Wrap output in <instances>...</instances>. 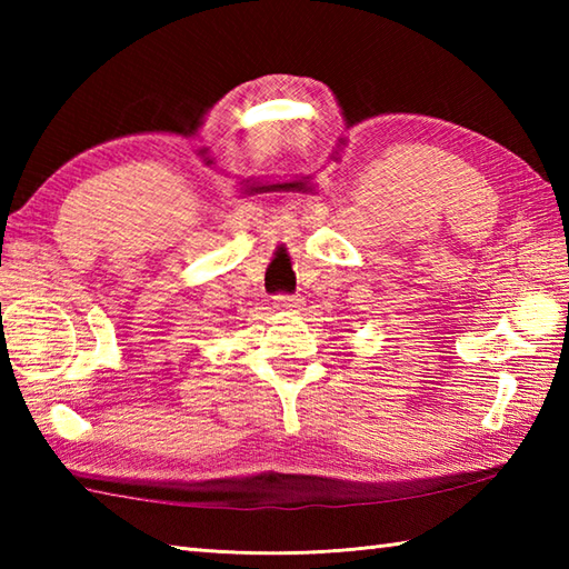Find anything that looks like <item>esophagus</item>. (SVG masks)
I'll use <instances>...</instances> for the list:
<instances>
[{
    "instance_id": "obj_1",
    "label": "esophagus",
    "mask_w": 569,
    "mask_h": 569,
    "mask_svg": "<svg viewBox=\"0 0 569 569\" xmlns=\"http://www.w3.org/2000/svg\"><path fill=\"white\" fill-rule=\"evenodd\" d=\"M300 306H303V298H298V296H278V298H276V308H278V310L296 312Z\"/></svg>"
}]
</instances>
